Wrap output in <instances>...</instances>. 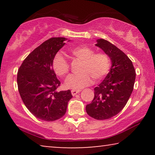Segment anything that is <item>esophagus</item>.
I'll return each mask as SVG.
<instances>
[{
    "instance_id": "1",
    "label": "esophagus",
    "mask_w": 155,
    "mask_h": 155,
    "mask_svg": "<svg viewBox=\"0 0 155 155\" xmlns=\"http://www.w3.org/2000/svg\"><path fill=\"white\" fill-rule=\"evenodd\" d=\"M80 92V90H71V93L72 94H73V96H75L78 94V93H79Z\"/></svg>"
}]
</instances>
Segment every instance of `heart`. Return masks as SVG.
Wrapping results in <instances>:
<instances>
[{
  "label": "heart",
  "instance_id": "b5f03b06",
  "mask_svg": "<svg viewBox=\"0 0 155 155\" xmlns=\"http://www.w3.org/2000/svg\"><path fill=\"white\" fill-rule=\"evenodd\" d=\"M71 54L75 58L82 61L80 67L81 73L68 76L65 80V86L68 88L80 90L95 81L102 80L109 73L110 59L103 52H94L93 48L87 46H79L72 48ZM53 69L57 75L65 76L69 73L70 64L60 54H57L52 61Z\"/></svg>",
  "mask_w": 155,
  "mask_h": 155
}]
</instances>
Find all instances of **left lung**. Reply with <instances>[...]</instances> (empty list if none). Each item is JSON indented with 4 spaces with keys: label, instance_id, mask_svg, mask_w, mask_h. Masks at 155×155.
<instances>
[{
    "label": "left lung",
    "instance_id": "8db88e82",
    "mask_svg": "<svg viewBox=\"0 0 155 155\" xmlns=\"http://www.w3.org/2000/svg\"><path fill=\"white\" fill-rule=\"evenodd\" d=\"M97 46L111 58L112 65L105 79L94 88V97L86 111L97 120L109 119L124 109L133 90L135 71L130 59L107 40H97Z\"/></svg>",
    "mask_w": 155,
    "mask_h": 155
}]
</instances>
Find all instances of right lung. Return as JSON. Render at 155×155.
<instances>
[{
	"label": "right lung",
	"mask_w": 155,
	"mask_h": 155,
	"mask_svg": "<svg viewBox=\"0 0 155 155\" xmlns=\"http://www.w3.org/2000/svg\"><path fill=\"white\" fill-rule=\"evenodd\" d=\"M65 40L64 37L46 40L27 56L18 69L17 82L22 101L35 117L46 121L63 117L73 97L70 90H57L61 82L52 67L53 59Z\"/></svg>",
	"instance_id": "obj_1"
}]
</instances>
